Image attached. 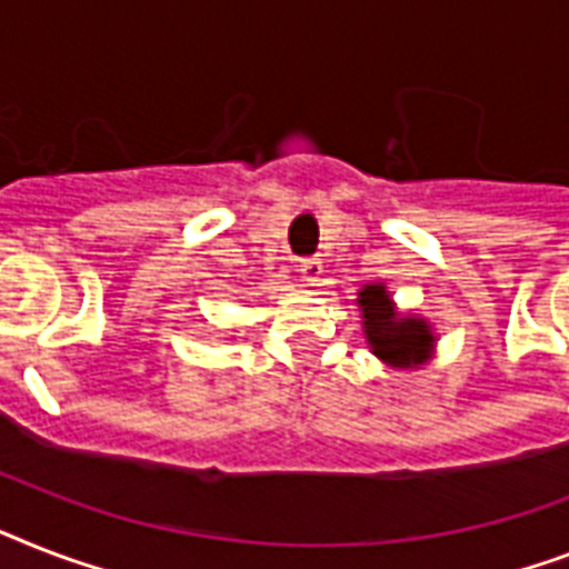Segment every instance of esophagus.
Here are the masks:
<instances>
[{"mask_svg":"<svg viewBox=\"0 0 569 569\" xmlns=\"http://www.w3.org/2000/svg\"><path fill=\"white\" fill-rule=\"evenodd\" d=\"M321 274H325V266H321V260H316V257L300 262V277H303V283L318 286L321 283Z\"/></svg>","mask_w":569,"mask_h":569,"instance_id":"obj_1","label":"esophagus"}]
</instances>
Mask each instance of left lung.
Masks as SVG:
<instances>
[{"label":"left lung","mask_w":569,"mask_h":569,"mask_svg":"<svg viewBox=\"0 0 569 569\" xmlns=\"http://www.w3.org/2000/svg\"><path fill=\"white\" fill-rule=\"evenodd\" d=\"M357 303L362 309L365 339L371 345L373 357L391 368H418L429 362L436 336L427 318L400 316L382 283L362 286Z\"/></svg>","instance_id":"obj_1"}]
</instances>
